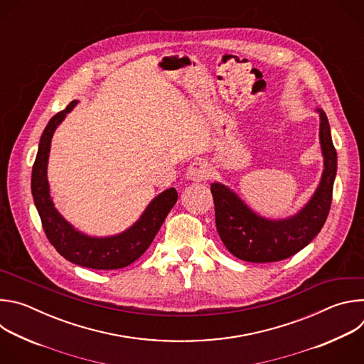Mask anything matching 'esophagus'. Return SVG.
Segmentation results:
<instances>
[{
    "instance_id": "obj_1",
    "label": "esophagus",
    "mask_w": 364,
    "mask_h": 364,
    "mask_svg": "<svg viewBox=\"0 0 364 364\" xmlns=\"http://www.w3.org/2000/svg\"><path fill=\"white\" fill-rule=\"evenodd\" d=\"M210 176V170L209 166H207L205 161H194L193 164H190L188 170H187V178L191 181H204L209 178Z\"/></svg>"
}]
</instances>
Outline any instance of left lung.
<instances>
[{
	"label": "left lung",
	"instance_id": "obj_1",
	"mask_svg": "<svg viewBox=\"0 0 364 364\" xmlns=\"http://www.w3.org/2000/svg\"><path fill=\"white\" fill-rule=\"evenodd\" d=\"M317 112L324 171L314 196L296 215L279 220L261 218L229 187L220 183L210 186L219 236L228 250L242 261L255 264L282 261L304 249L323 229L331 207L337 151L326 112L323 109Z\"/></svg>",
	"mask_w": 364,
	"mask_h": 364
}]
</instances>
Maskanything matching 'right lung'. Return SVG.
Wrapping results in <instances>:
<instances>
[{
  "instance_id": "right-lung-1",
  "label": "right lung",
  "mask_w": 364,
  "mask_h": 364,
  "mask_svg": "<svg viewBox=\"0 0 364 364\" xmlns=\"http://www.w3.org/2000/svg\"><path fill=\"white\" fill-rule=\"evenodd\" d=\"M70 102L65 111L58 112L47 124L40 138L38 151L31 173V193L48 242L72 264L90 269H121L131 265L149 247L155 235L177 201L174 187L155 197L128 230L108 237H93L76 230L55 209L47 181L50 144L58 125L75 108Z\"/></svg>"
}]
</instances>
